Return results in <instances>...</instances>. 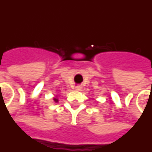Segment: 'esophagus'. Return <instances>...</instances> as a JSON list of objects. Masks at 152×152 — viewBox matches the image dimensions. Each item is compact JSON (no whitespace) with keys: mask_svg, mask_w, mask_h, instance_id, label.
Listing matches in <instances>:
<instances>
[{"mask_svg":"<svg viewBox=\"0 0 152 152\" xmlns=\"http://www.w3.org/2000/svg\"><path fill=\"white\" fill-rule=\"evenodd\" d=\"M75 89H76V91H80L82 89V87L81 86H80V85H77V86H76V88H75Z\"/></svg>","mask_w":152,"mask_h":152,"instance_id":"obj_1","label":"esophagus"}]
</instances>
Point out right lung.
Masks as SVG:
<instances>
[{
    "label": "right lung",
    "mask_w": 152,
    "mask_h": 152,
    "mask_svg": "<svg viewBox=\"0 0 152 152\" xmlns=\"http://www.w3.org/2000/svg\"><path fill=\"white\" fill-rule=\"evenodd\" d=\"M54 101H55V102H58V101H59V100H58V98H57V97H56V98H54Z\"/></svg>",
    "instance_id": "1"
}]
</instances>
